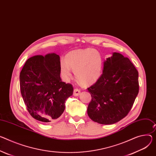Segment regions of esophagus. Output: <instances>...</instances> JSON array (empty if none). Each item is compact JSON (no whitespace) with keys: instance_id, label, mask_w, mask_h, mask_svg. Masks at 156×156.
<instances>
[{"instance_id":"esophagus-1","label":"esophagus","mask_w":156,"mask_h":156,"mask_svg":"<svg viewBox=\"0 0 156 156\" xmlns=\"http://www.w3.org/2000/svg\"><path fill=\"white\" fill-rule=\"evenodd\" d=\"M80 94V90L78 88H75L73 91V95L75 96H79Z\"/></svg>"}]
</instances>
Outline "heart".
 <instances>
[{
  "label": "heart",
  "mask_w": 156,
  "mask_h": 156,
  "mask_svg": "<svg viewBox=\"0 0 156 156\" xmlns=\"http://www.w3.org/2000/svg\"><path fill=\"white\" fill-rule=\"evenodd\" d=\"M60 72L65 80L72 77V69L76 80L83 84H88L96 81L102 74L103 58L98 51L87 48L69 52L66 60L60 61Z\"/></svg>",
  "instance_id": "1"
}]
</instances>
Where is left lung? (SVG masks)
Wrapping results in <instances>:
<instances>
[{
  "mask_svg": "<svg viewBox=\"0 0 156 156\" xmlns=\"http://www.w3.org/2000/svg\"><path fill=\"white\" fill-rule=\"evenodd\" d=\"M138 76L128 58L112 53L104 62L102 75L88 88L92 98L87 109L90 118L112 124L127 116L139 93Z\"/></svg>",
  "mask_w": 156,
  "mask_h": 156,
  "instance_id": "obj_1",
  "label": "left lung"
}]
</instances>
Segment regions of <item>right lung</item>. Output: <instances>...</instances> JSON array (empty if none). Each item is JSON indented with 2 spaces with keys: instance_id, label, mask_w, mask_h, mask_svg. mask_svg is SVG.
<instances>
[{
  "instance_id": "add662e5",
  "label": "right lung",
  "mask_w": 156,
  "mask_h": 156,
  "mask_svg": "<svg viewBox=\"0 0 156 156\" xmlns=\"http://www.w3.org/2000/svg\"><path fill=\"white\" fill-rule=\"evenodd\" d=\"M60 56L55 53L28 59L20 74L23 100L30 115L44 123L51 122L64 112L65 101L73 94L72 84L60 78Z\"/></svg>"
}]
</instances>
